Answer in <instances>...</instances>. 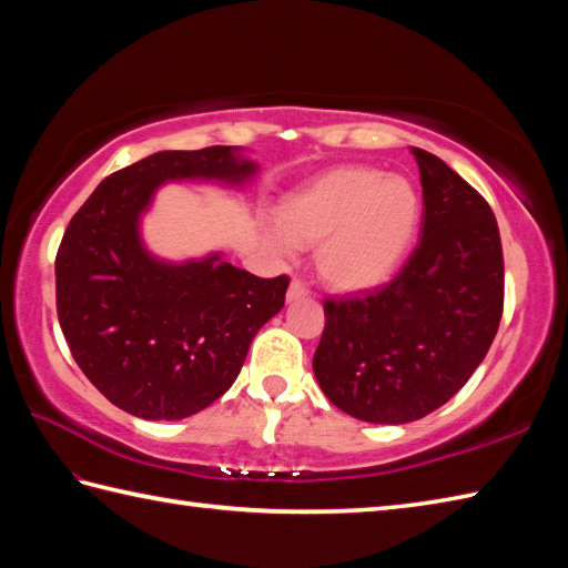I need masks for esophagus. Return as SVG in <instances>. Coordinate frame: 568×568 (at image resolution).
Wrapping results in <instances>:
<instances>
[{
	"label": "esophagus",
	"instance_id": "34e87169",
	"mask_svg": "<svg viewBox=\"0 0 568 568\" xmlns=\"http://www.w3.org/2000/svg\"><path fill=\"white\" fill-rule=\"evenodd\" d=\"M310 295V291H307V287L303 285V283H300V281H293L291 283V287H287V303H297V300H303V297H307Z\"/></svg>",
	"mask_w": 568,
	"mask_h": 568
}]
</instances>
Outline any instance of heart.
<instances>
[{"instance_id":"heart-1","label":"heart","mask_w":568,"mask_h":568,"mask_svg":"<svg viewBox=\"0 0 568 568\" xmlns=\"http://www.w3.org/2000/svg\"><path fill=\"white\" fill-rule=\"evenodd\" d=\"M419 222L422 197L413 180L371 165H342L281 202L268 241L285 256L317 246L322 281L339 293H364L400 271Z\"/></svg>"}]
</instances>
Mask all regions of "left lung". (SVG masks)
<instances>
[{"mask_svg":"<svg viewBox=\"0 0 568 568\" xmlns=\"http://www.w3.org/2000/svg\"><path fill=\"white\" fill-rule=\"evenodd\" d=\"M419 165L422 241L390 285L324 300L312 358L346 415L405 425L449 403L486 358L503 315V246L488 202L434 153Z\"/></svg>","mask_w":568,"mask_h":568,"instance_id":"8db88e82","label":"left lung"}]
</instances>
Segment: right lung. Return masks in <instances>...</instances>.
Masks as SVG:
<instances>
[{
    "mask_svg": "<svg viewBox=\"0 0 568 568\" xmlns=\"http://www.w3.org/2000/svg\"><path fill=\"white\" fill-rule=\"evenodd\" d=\"M241 146L159 151L98 185L55 258L60 329L84 376L141 419H183L222 397L253 336L285 305L287 277H258L207 256L168 261L143 241V216L168 183L251 185Z\"/></svg>",
    "mask_w": 568,
    "mask_h": 568,
    "instance_id": "1",
    "label": "right lung"
}]
</instances>
